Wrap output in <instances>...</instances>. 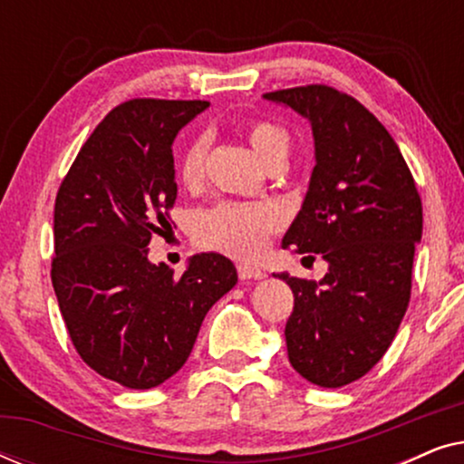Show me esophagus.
Wrapping results in <instances>:
<instances>
[{
	"label": "esophagus",
	"mask_w": 464,
	"mask_h": 464,
	"mask_svg": "<svg viewBox=\"0 0 464 464\" xmlns=\"http://www.w3.org/2000/svg\"><path fill=\"white\" fill-rule=\"evenodd\" d=\"M238 276L240 281H251V278L253 281H259V278L266 276V272L253 264H238Z\"/></svg>",
	"instance_id": "1"
}]
</instances>
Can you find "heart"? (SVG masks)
Wrapping results in <instances>:
<instances>
[{
    "instance_id": "b5f03b06",
    "label": "heart",
    "mask_w": 464,
    "mask_h": 464,
    "mask_svg": "<svg viewBox=\"0 0 464 464\" xmlns=\"http://www.w3.org/2000/svg\"><path fill=\"white\" fill-rule=\"evenodd\" d=\"M245 135L253 154L262 164L276 156H287L289 135L275 122L251 120L245 126ZM205 154L207 145L202 139H192L183 145L179 156H177V177L183 186H198L202 179ZM278 226H281V218H278L275 207L224 202V205H218L198 215L196 237L202 245L230 253V256L253 257L268 246L272 232H276Z\"/></svg>"
}]
</instances>
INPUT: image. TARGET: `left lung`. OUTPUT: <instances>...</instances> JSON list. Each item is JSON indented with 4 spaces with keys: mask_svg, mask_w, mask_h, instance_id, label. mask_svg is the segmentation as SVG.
Returning a JSON list of instances; mask_svg holds the SVG:
<instances>
[{
    "mask_svg": "<svg viewBox=\"0 0 464 464\" xmlns=\"http://www.w3.org/2000/svg\"><path fill=\"white\" fill-rule=\"evenodd\" d=\"M264 99L306 118L314 139L308 192L283 246L327 262L319 283L275 275L295 297L289 363L308 382L340 389L382 359L401 325L422 202L395 139L359 101L321 84Z\"/></svg>",
    "mask_w": 464,
    "mask_h": 464,
    "instance_id": "8db88e82",
    "label": "left lung"
}]
</instances>
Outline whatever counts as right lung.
<instances>
[{"label": "right lung", "instance_id": "right-lung-1", "mask_svg": "<svg viewBox=\"0 0 464 464\" xmlns=\"http://www.w3.org/2000/svg\"><path fill=\"white\" fill-rule=\"evenodd\" d=\"M207 101L132 99L105 116L54 202L53 287L86 365L126 389H154L192 353L202 321L238 281L219 253H196L181 276L151 264L170 227L173 141Z\"/></svg>", "mask_w": 464, "mask_h": 464}]
</instances>
